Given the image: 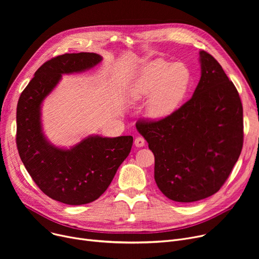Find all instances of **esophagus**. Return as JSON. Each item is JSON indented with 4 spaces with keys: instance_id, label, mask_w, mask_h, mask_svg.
Masks as SVG:
<instances>
[{
    "instance_id": "34e87169",
    "label": "esophagus",
    "mask_w": 259,
    "mask_h": 259,
    "mask_svg": "<svg viewBox=\"0 0 259 259\" xmlns=\"http://www.w3.org/2000/svg\"><path fill=\"white\" fill-rule=\"evenodd\" d=\"M145 144H146V141H145L144 138H142V137H138L137 139L134 140V145H135V147H138V148L144 147Z\"/></svg>"
}]
</instances>
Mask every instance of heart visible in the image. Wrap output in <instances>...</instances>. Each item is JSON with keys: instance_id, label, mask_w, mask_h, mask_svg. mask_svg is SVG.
Wrapping results in <instances>:
<instances>
[{"instance_id": "1", "label": "heart", "mask_w": 259, "mask_h": 259, "mask_svg": "<svg viewBox=\"0 0 259 259\" xmlns=\"http://www.w3.org/2000/svg\"><path fill=\"white\" fill-rule=\"evenodd\" d=\"M190 71L183 64L157 60L141 71L131 88L134 100L148 99L146 114L152 119H164L179 108L187 93Z\"/></svg>"}]
</instances>
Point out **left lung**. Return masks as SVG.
<instances>
[{
    "instance_id": "8db88e82",
    "label": "left lung",
    "mask_w": 259,
    "mask_h": 259,
    "mask_svg": "<svg viewBox=\"0 0 259 259\" xmlns=\"http://www.w3.org/2000/svg\"><path fill=\"white\" fill-rule=\"evenodd\" d=\"M201 75L187 103L137 129L155 158L154 180L169 199L192 202L225 184L243 144L242 105L234 84L211 54L199 51Z\"/></svg>"
}]
</instances>
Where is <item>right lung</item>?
I'll list each match as a JSON object with an SVG mask.
<instances>
[{"mask_svg":"<svg viewBox=\"0 0 259 259\" xmlns=\"http://www.w3.org/2000/svg\"><path fill=\"white\" fill-rule=\"evenodd\" d=\"M102 60L93 52L53 58L38 68L18 102L17 146L23 164L43 193L66 205H85L98 199L131 151L130 135H89L65 149L52 145L43 132L42 104L62 75L89 70Z\"/></svg>","mask_w":259,"mask_h":259,"instance_id":"right-lung-1","label":"right lung"}]
</instances>
